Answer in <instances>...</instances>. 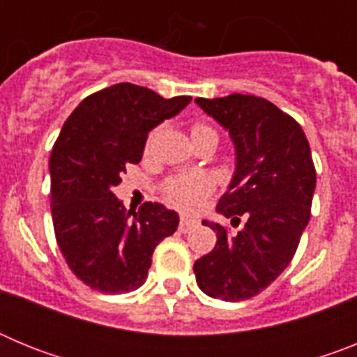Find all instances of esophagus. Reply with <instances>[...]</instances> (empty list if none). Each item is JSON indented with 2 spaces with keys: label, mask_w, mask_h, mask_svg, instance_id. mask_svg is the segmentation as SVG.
<instances>
[{
  "label": "esophagus",
  "mask_w": 357,
  "mask_h": 357,
  "mask_svg": "<svg viewBox=\"0 0 357 357\" xmlns=\"http://www.w3.org/2000/svg\"><path fill=\"white\" fill-rule=\"evenodd\" d=\"M195 227H197V222L195 220H191V218H181V225H178V230L181 232H189V230H193Z\"/></svg>",
  "instance_id": "1"
}]
</instances>
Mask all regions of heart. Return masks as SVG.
<instances>
[{
	"label": "heart",
	"mask_w": 357,
	"mask_h": 357,
	"mask_svg": "<svg viewBox=\"0 0 357 357\" xmlns=\"http://www.w3.org/2000/svg\"><path fill=\"white\" fill-rule=\"evenodd\" d=\"M209 135H216V132L206 125V123L197 121L191 127V139L198 141ZM151 137L148 139L150 144ZM146 144V146H148ZM213 184L207 176L204 175H175L166 178L162 184V195L168 204L182 211H193L206 200L207 195L211 193Z\"/></svg>",
	"instance_id": "heart-1"
}]
</instances>
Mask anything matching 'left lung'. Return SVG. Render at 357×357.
Returning <instances> with one entry per match:
<instances>
[{"mask_svg": "<svg viewBox=\"0 0 357 357\" xmlns=\"http://www.w3.org/2000/svg\"><path fill=\"white\" fill-rule=\"evenodd\" d=\"M195 102L223 128L236 146V172L216 211L247 222L230 234L220 223L216 245L195 263L198 288L225 302L255 296L291 263L311 218L317 172L304 130L264 98L230 94Z\"/></svg>", "mask_w": 357, "mask_h": 357, "instance_id": "8db88e82", "label": "left lung"}]
</instances>
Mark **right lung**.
I'll use <instances>...</instances> for the list:
<instances>
[{
  "instance_id": "right-lung-1",
  "label": "right lung",
  "mask_w": 357,
  "mask_h": 357,
  "mask_svg": "<svg viewBox=\"0 0 357 357\" xmlns=\"http://www.w3.org/2000/svg\"><path fill=\"white\" fill-rule=\"evenodd\" d=\"M189 102L125 82L84 98L66 119L50 157L53 229L68 266L89 288L128 293L143 286L151 254L178 227V214L162 204L127 213L112 188L141 160L148 132Z\"/></svg>"
}]
</instances>
